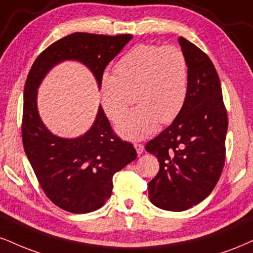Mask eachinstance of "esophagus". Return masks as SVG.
Masks as SVG:
<instances>
[{"label":"esophagus","mask_w":253,"mask_h":253,"mask_svg":"<svg viewBox=\"0 0 253 253\" xmlns=\"http://www.w3.org/2000/svg\"><path fill=\"white\" fill-rule=\"evenodd\" d=\"M134 148L136 150V153H138V154H141L142 152H144V150H145L144 145L139 144V142H135V144H134Z\"/></svg>","instance_id":"1"}]
</instances>
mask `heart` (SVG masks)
<instances>
[{"label": "heart", "instance_id": "1", "mask_svg": "<svg viewBox=\"0 0 253 253\" xmlns=\"http://www.w3.org/2000/svg\"><path fill=\"white\" fill-rule=\"evenodd\" d=\"M115 75L100 82L103 113L117 121L135 95L138 105L120 118L117 132L128 140H141L156 132L159 121L171 124L181 113L188 94V62L175 45L139 43L115 66Z\"/></svg>", "mask_w": 253, "mask_h": 253}]
</instances>
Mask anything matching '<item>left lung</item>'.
Here are the masks:
<instances>
[{
  "instance_id": "obj_1",
  "label": "left lung",
  "mask_w": 253,
  "mask_h": 253,
  "mask_svg": "<svg viewBox=\"0 0 253 253\" xmlns=\"http://www.w3.org/2000/svg\"><path fill=\"white\" fill-rule=\"evenodd\" d=\"M179 43L190 71L186 103L178 118L145 146L160 165L148 182L150 199L167 211L191 209L213 191L224 169L229 125L212 61L182 36Z\"/></svg>"
}]
</instances>
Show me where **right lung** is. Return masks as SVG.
Wrapping results in <instances>:
<instances>
[{
  "label": "right lung",
  "instance_id": "obj_1",
  "mask_svg": "<svg viewBox=\"0 0 253 253\" xmlns=\"http://www.w3.org/2000/svg\"><path fill=\"white\" fill-rule=\"evenodd\" d=\"M133 36L73 33L48 45L33 63L26 84L22 142L40 186L57 208L88 213L102 208L113 190V175L136 158L133 145L115 134L101 106L86 134L62 139L45 128L39 117L36 94L53 66L78 60L89 67L100 87L103 71Z\"/></svg>",
  "mask_w": 253,
  "mask_h": 253
}]
</instances>
